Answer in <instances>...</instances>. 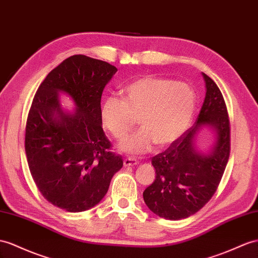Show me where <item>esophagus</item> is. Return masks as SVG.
I'll return each mask as SVG.
<instances>
[{
    "mask_svg": "<svg viewBox=\"0 0 258 258\" xmlns=\"http://www.w3.org/2000/svg\"><path fill=\"white\" fill-rule=\"evenodd\" d=\"M137 163H138V161H137L136 159H134V158H125L124 161H123L124 167H132V166H136Z\"/></svg>",
    "mask_w": 258,
    "mask_h": 258,
    "instance_id": "obj_1",
    "label": "esophagus"
}]
</instances>
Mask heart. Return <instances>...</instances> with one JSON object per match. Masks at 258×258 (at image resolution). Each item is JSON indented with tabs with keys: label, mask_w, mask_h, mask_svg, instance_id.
Returning a JSON list of instances; mask_svg holds the SVG:
<instances>
[{
	"label": "heart",
	"mask_w": 258,
	"mask_h": 258,
	"mask_svg": "<svg viewBox=\"0 0 258 258\" xmlns=\"http://www.w3.org/2000/svg\"><path fill=\"white\" fill-rule=\"evenodd\" d=\"M196 108L194 89L184 82L144 76L128 84L123 100L109 97L100 115L104 128L115 138H124L140 117L142 130L127 137L118 149L130 155H144L154 147L173 144L187 130Z\"/></svg>",
	"instance_id": "1"
}]
</instances>
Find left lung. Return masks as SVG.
<instances>
[{
  "label": "left lung",
  "mask_w": 258,
  "mask_h": 258,
  "mask_svg": "<svg viewBox=\"0 0 258 258\" xmlns=\"http://www.w3.org/2000/svg\"><path fill=\"white\" fill-rule=\"evenodd\" d=\"M206 96L192 127L163 153L153 157L154 183L143 196L154 214L168 220H181L206 205L219 185L230 154V125L220 89L202 73ZM208 128L214 136L210 149L197 147V135Z\"/></svg>",
  "instance_id": "left-lung-1"
}]
</instances>
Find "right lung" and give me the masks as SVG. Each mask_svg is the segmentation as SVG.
Here are the masks:
<instances>
[{"label": "right lung", "mask_w": 258, "mask_h": 258, "mask_svg": "<svg viewBox=\"0 0 258 258\" xmlns=\"http://www.w3.org/2000/svg\"><path fill=\"white\" fill-rule=\"evenodd\" d=\"M117 69L86 55H73L39 86L26 124L25 150L32 179L43 197L69 213L95 207L123 167L102 130V91ZM76 109L65 110L59 94Z\"/></svg>", "instance_id": "right-lung-1"}]
</instances>
